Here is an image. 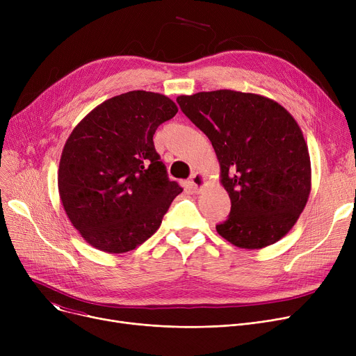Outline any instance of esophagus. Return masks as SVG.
I'll use <instances>...</instances> for the list:
<instances>
[{
    "label": "esophagus",
    "mask_w": 356,
    "mask_h": 356,
    "mask_svg": "<svg viewBox=\"0 0 356 356\" xmlns=\"http://www.w3.org/2000/svg\"><path fill=\"white\" fill-rule=\"evenodd\" d=\"M204 183H207V179H204V176L203 175H200V173H193V176H192V179H191V186H192V189L195 191V192H199L203 186H204Z\"/></svg>",
    "instance_id": "1"
}]
</instances>
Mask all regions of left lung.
Returning <instances> with one entry per match:
<instances>
[{
	"instance_id": "obj_1",
	"label": "left lung",
	"mask_w": 356,
	"mask_h": 356,
	"mask_svg": "<svg viewBox=\"0 0 356 356\" xmlns=\"http://www.w3.org/2000/svg\"><path fill=\"white\" fill-rule=\"evenodd\" d=\"M177 104L211 140L231 213L216 225L232 245L259 250L282 239L303 212L312 168L290 112L257 93L219 89L180 95Z\"/></svg>"
}]
</instances>
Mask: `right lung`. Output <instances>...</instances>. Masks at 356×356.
<instances>
[{"instance_id": "add662e5", "label": "right lung", "mask_w": 356, "mask_h": 356, "mask_svg": "<svg viewBox=\"0 0 356 356\" xmlns=\"http://www.w3.org/2000/svg\"><path fill=\"white\" fill-rule=\"evenodd\" d=\"M177 111L161 93L131 90L73 128L59 163V195L72 225L93 248L122 254L141 245L181 193L153 141L157 127Z\"/></svg>"}]
</instances>
